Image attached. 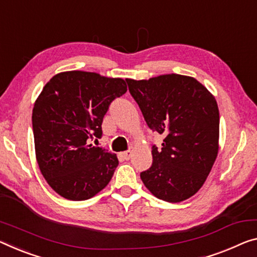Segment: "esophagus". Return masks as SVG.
I'll return each instance as SVG.
<instances>
[{
  "label": "esophagus",
  "instance_id": "34e87169",
  "mask_svg": "<svg viewBox=\"0 0 257 257\" xmlns=\"http://www.w3.org/2000/svg\"><path fill=\"white\" fill-rule=\"evenodd\" d=\"M131 155H132V152L131 151H126V152H123L120 154V156L123 157L124 160H126V161H128L130 159H131Z\"/></svg>",
  "mask_w": 257,
  "mask_h": 257
}]
</instances>
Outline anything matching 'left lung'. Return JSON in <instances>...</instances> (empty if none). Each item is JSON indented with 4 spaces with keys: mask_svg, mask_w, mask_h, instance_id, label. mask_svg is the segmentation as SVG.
Instances as JSON below:
<instances>
[{
    "mask_svg": "<svg viewBox=\"0 0 257 257\" xmlns=\"http://www.w3.org/2000/svg\"><path fill=\"white\" fill-rule=\"evenodd\" d=\"M126 82L148 127L165 137L161 148L152 147L153 163L140 173L142 183L168 202L193 196L202 187L218 153L215 97L196 79L175 73Z\"/></svg>",
    "mask_w": 257,
    "mask_h": 257,
    "instance_id": "8db88e82",
    "label": "left lung"
}]
</instances>
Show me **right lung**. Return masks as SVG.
I'll list each match as a JSON object with an SVG mask.
<instances>
[{
  "mask_svg": "<svg viewBox=\"0 0 257 257\" xmlns=\"http://www.w3.org/2000/svg\"><path fill=\"white\" fill-rule=\"evenodd\" d=\"M126 90L123 79L84 71L58 73L43 87L32 113L35 154L57 194L87 200L109 184L117 156L87 141L102 137L104 115Z\"/></svg>",
  "mask_w": 257,
  "mask_h": 257,
  "instance_id": "right-lung-1",
  "label": "right lung"
}]
</instances>
